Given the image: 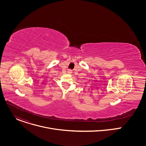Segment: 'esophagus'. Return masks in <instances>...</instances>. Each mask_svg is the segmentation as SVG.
<instances>
[{
  "label": "esophagus",
  "instance_id": "esophagus-1",
  "mask_svg": "<svg viewBox=\"0 0 146 146\" xmlns=\"http://www.w3.org/2000/svg\"><path fill=\"white\" fill-rule=\"evenodd\" d=\"M68 73L69 74H71V73H72V71H71L70 70H68Z\"/></svg>",
  "mask_w": 146,
  "mask_h": 146
}]
</instances>
